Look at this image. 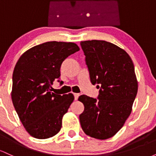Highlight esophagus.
Listing matches in <instances>:
<instances>
[{"instance_id": "obj_1", "label": "esophagus", "mask_w": 156, "mask_h": 156, "mask_svg": "<svg viewBox=\"0 0 156 156\" xmlns=\"http://www.w3.org/2000/svg\"><path fill=\"white\" fill-rule=\"evenodd\" d=\"M79 96H80V94H78V93H75V94H74L75 100L77 101V100H78V97H79Z\"/></svg>"}]
</instances>
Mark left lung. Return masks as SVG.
I'll list each match as a JSON object with an SVG mask.
<instances>
[{
	"instance_id": "8db88e82",
	"label": "left lung",
	"mask_w": 156,
	"mask_h": 156,
	"mask_svg": "<svg viewBox=\"0 0 156 156\" xmlns=\"http://www.w3.org/2000/svg\"><path fill=\"white\" fill-rule=\"evenodd\" d=\"M91 83L99 89L98 99L80 95L84 111L80 125L87 135L98 139L112 137L130 116L138 82L134 65L127 52L103 40L80 42Z\"/></svg>"
}]
</instances>
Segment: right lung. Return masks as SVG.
Returning a JSON list of instances; mask_svg holds the SVG:
<instances>
[{
    "mask_svg": "<svg viewBox=\"0 0 156 156\" xmlns=\"http://www.w3.org/2000/svg\"><path fill=\"white\" fill-rule=\"evenodd\" d=\"M79 50L73 42H47L30 48L17 61L12 76V100L31 136L48 139L60 131L62 118L74 96L55 94L52 85L59 78L62 62Z\"/></svg>",
    "mask_w": 156,
    "mask_h": 156,
    "instance_id": "obj_1",
    "label": "right lung"
}]
</instances>
